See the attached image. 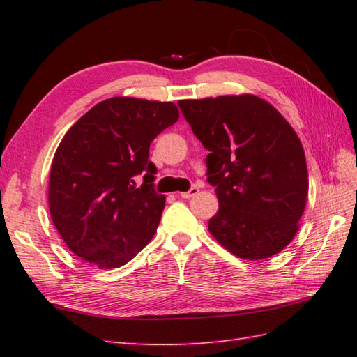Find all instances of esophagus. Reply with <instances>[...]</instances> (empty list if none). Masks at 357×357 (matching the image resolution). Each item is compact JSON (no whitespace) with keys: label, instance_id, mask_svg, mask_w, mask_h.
Here are the masks:
<instances>
[{"label":"esophagus","instance_id":"esophagus-1","mask_svg":"<svg viewBox=\"0 0 357 357\" xmlns=\"http://www.w3.org/2000/svg\"><path fill=\"white\" fill-rule=\"evenodd\" d=\"M198 193H199V188L196 187V185H193L188 192L181 193V198H184V199H190V198H193V196H196Z\"/></svg>","mask_w":357,"mask_h":357}]
</instances>
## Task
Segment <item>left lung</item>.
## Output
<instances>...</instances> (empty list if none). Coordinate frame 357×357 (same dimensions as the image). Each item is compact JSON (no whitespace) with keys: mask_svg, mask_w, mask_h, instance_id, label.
I'll return each mask as SVG.
<instances>
[{"mask_svg":"<svg viewBox=\"0 0 357 357\" xmlns=\"http://www.w3.org/2000/svg\"><path fill=\"white\" fill-rule=\"evenodd\" d=\"M208 150L207 181L216 188L213 238L242 259H265L290 244L304 213L308 173L298 135L253 95L178 102Z\"/></svg>","mask_w":357,"mask_h":357,"instance_id":"left-lung-1","label":"left lung"}]
</instances>
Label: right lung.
Here are the masks:
<instances>
[{
	"mask_svg": "<svg viewBox=\"0 0 357 357\" xmlns=\"http://www.w3.org/2000/svg\"><path fill=\"white\" fill-rule=\"evenodd\" d=\"M179 118L172 102L110 98L66 133L49 181L52 221L75 255L98 268L127 264L153 238L165 196L155 190L150 142ZM143 174L136 188L134 178Z\"/></svg>",
	"mask_w": 357,
	"mask_h": 357,
	"instance_id": "add662e5",
	"label": "right lung"
}]
</instances>
